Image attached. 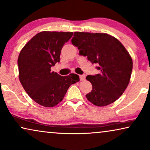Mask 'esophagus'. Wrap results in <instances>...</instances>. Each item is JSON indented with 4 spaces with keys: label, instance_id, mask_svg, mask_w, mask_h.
<instances>
[{
    "label": "esophagus",
    "instance_id": "34e87169",
    "mask_svg": "<svg viewBox=\"0 0 150 150\" xmlns=\"http://www.w3.org/2000/svg\"><path fill=\"white\" fill-rule=\"evenodd\" d=\"M80 79L81 80H85V75L82 74V75H80Z\"/></svg>",
    "mask_w": 150,
    "mask_h": 150
}]
</instances>
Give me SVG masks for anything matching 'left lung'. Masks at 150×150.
Returning a JSON list of instances; mask_svg holds the SVG:
<instances>
[{"instance_id":"8db88e82","label":"left lung","mask_w":150,"mask_h":150,"mask_svg":"<svg viewBox=\"0 0 150 150\" xmlns=\"http://www.w3.org/2000/svg\"><path fill=\"white\" fill-rule=\"evenodd\" d=\"M80 55L97 64L100 73L86 76L92 84L86 99L95 105L105 106L116 101L128 86L133 70V60L118 39L105 33L75 32L71 40Z\"/></svg>"}]
</instances>
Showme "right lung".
Returning <instances> with one entry per match:
<instances>
[{"mask_svg":"<svg viewBox=\"0 0 150 150\" xmlns=\"http://www.w3.org/2000/svg\"><path fill=\"white\" fill-rule=\"evenodd\" d=\"M72 36L73 32H41L19 53V81L30 98L39 105L47 108L57 105L71 84L80 80L76 74L62 76L51 70L59 62L61 50Z\"/></svg>","mask_w":150,"mask_h":150,"instance_id":"add662e5","label":"right lung"}]
</instances>
